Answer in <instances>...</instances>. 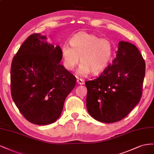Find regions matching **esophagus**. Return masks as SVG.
I'll list each match as a JSON object with an SVG mask.
<instances>
[{
  "mask_svg": "<svg viewBox=\"0 0 154 154\" xmlns=\"http://www.w3.org/2000/svg\"><path fill=\"white\" fill-rule=\"evenodd\" d=\"M77 82L79 84H80V85H82V84H84V81L82 80V79H78L77 80Z\"/></svg>",
  "mask_w": 154,
  "mask_h": 154,
  "instance_id": "esophagus-1",
  "label": "esophagus"
}]
</instances>
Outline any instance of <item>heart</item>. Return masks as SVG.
<instances>
[{"label":"heart","instance_id":"b5f03b06","mask_svg":"<svg viewBox=\"0 0 154 154\" xmlns=\"http://www.w3.org/2000/svg\"><path fill=\"white\" fill-rule=\"evenodd\" d=\"M70 42L71 46L64 44L61 47L63 65L66 70L72 71L80 57L79 75L100 73L106 68L112 55L111 41L91 33L79 32L70 39Z\"/></svg>","mask_w":154,"mask_h":154}]
</instances>
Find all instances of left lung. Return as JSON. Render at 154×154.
Returning a JSON list of instances; mask_svg holds the SVG:
<instances>
[{
    "label": "left lung",
    "mask_w": 154,
    "mask_h": 154,
    "mask_svg": "<svg viewBox=\"0 0 154 154\" xmlns=\"http://www.w3.org/2000/svg\"><path fill=\"white\" fill-rule=\"evenodd\" d=\"M145 63L137 48L118 43L116 56L98 78L85 82L86 107L96 120L115 123L126 117L142 95Z\"/></svg>",
    "instance_id": "8db88e82"
}]
</instances>
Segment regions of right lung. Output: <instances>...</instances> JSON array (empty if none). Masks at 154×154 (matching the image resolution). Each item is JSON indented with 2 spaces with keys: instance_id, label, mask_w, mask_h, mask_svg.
<instances>
[{
  "instance_id": "obj_1",
  "label": "right lung",
  "mask_w": 154,
  "mask_h": 154,
  "mask_svg": "<svg viewBox=\"0 0 154 154\" xmlns=\"http://www.w3.org/2000/svg\"><path fill=\"white\" fill-rule=\"evenodd\" d=\"M61 48L40 34L29 36L14 56L11 93L23 116L36 125H48L61 116L76 78L59 64Z\"/></svg>"
}]
</instances>
